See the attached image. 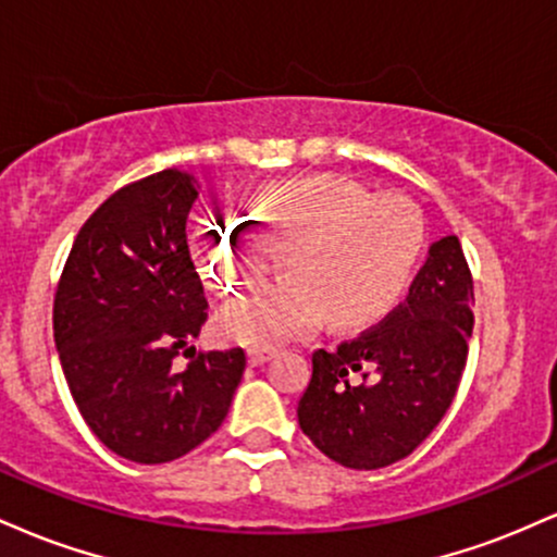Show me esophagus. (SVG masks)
I'll use <instances>...</instances> for the list:
<instances>
[{"instance_id":"esophagus-1","label":"esophagus","mask_w":557,"mask_h":557,"mask_svg":"<svg viewBox=\"0 0 557 557\" xmlns=\"http://www.w3.org/2000/svg\"><path fill=\"white\" fill-rule=\"evenodd\" d=\"M274 356V350L270 348H248V363L251 367H261V363H267Z\"/></svg>"}]
</instances>
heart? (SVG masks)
I'll return each mask as SVG.
<instances>
[{"mask_svg":"<svg viewBox=\"0 0 557 557\" xmlns=\"http://www.w3.org/2000/svg\"><path fill=\"white\" fill-rule=\"evenodd\" d=\"M251 222L216 214L194 230L190 251L203 280L233 296L261 277L264 248L283 253V283L261 285L216 314L233 343L272 348L327 314L332 327L359 330L385 319L411 287L426 243L419 203L376 194L354 175H317L261 194Z\"/></svg>","mask_w":557,"mask_h":557,"instance_id":"1","label":"heart"}]
</instances>
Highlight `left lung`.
Returning <instances> with one entry per match:
<instances>
[{"label":"left lung","mask_w":557,"mask_h":557,"mask_svg":"<svg viewBox=\"0 0 557 557\" xmlns=\"http://www.w3.org/2000/svg\"><path fill=\"white\" fill-rule=\"evenodd\" d=\"M461 240L432 243L408 296L372 330L311 356L298 424L324 456L372 471L411 456L461 385L474 330Z\"/></svg>","instance_id":"1"}]
</instances>
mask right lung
<instances>
[{
    "label": "right lung",
    "instance_id": "obj_1",
    "mask_svg": "<svg viewBox=\"0 0 557 557\" xmlns=\"http://www.w3.org/2000/svg\"><path fill=\"white\" fill-rule=\"evenodd\" d=\"M194 175L162 170L112 194L81 227L54 296V343L81 417L112 453L168 463L225 421L243 348L196 354L207 298L185 222ZM185 347L195 359L171 367Z\"/></svg>",
    "mask_w": 557,
    "mask_h": 557
}]
</instances>
